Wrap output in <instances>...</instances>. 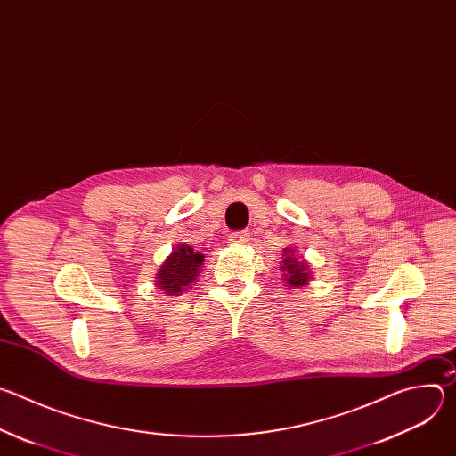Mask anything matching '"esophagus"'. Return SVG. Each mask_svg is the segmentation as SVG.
<instances>
[{
  "label": "esophagus",
  "mask_w": 456,
  "mask_h": 456,
  "mask_svg": "<svg viewBox=\"0 0 456 456\" xmlns=\"http://www.w3.org/2000/svg\"><path fill=\"white\" fill-rule=\"evenodd\" d=\"M248 236H250L248 231H234L229 234V241L231 243H247Z\"/></svg>",
  "instance_id": "obj_1"
}]
</instances>
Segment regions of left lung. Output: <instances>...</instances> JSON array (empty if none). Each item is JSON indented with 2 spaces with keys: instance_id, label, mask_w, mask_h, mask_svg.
I'll use <instances>...</instances> for the list:
<instances>
[{
  "instance_id": "left-lung-1",
  "label": "left lung",
  "mask_w": 456,
  "mask_h": 456,
  "mask_svg": "<svg viewBox=\"0 0 456 456\" xmlns=\"http://www.w3.org/2000/svg\"><path fill=\"white\" fill-rule=\"evenodd\" d=\"M283 262H281V271L285 273L283 274V280L287 281L289 287H303V285H308V280H310V271H308V264L305 262V259H299L296 254H294V248H285L283 250Z\"/></svg>"
}]
</instances>
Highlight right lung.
Here are the masks:
<instances>
[{
    "label": "right lung",
    "mask_w": 456,
    "mask_h": 456,
    "mask_svg": "<svg viewBox=\"0 0 456 456\" xmlns=\"http://www.w3.org/2000/svg\"><path fill=\"white\" fill-rule=\"evenodd\" d=\"M202 264L204 254L194 252L191 245L180 243L159 269L155 285L167 296H180L197 280Z\"/></svg>",
    "instance_id": "1"
}]
</instances>
